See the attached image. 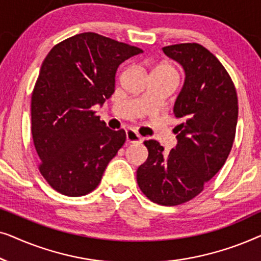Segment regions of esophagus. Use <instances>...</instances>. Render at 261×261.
Returning <instances> with one entry per match:
<instances>
[{
  "mask_svg": "<svg viewBox=\"0 0 261 261\" xmlns=\"http://www.w3.org/2000/svg\"><path fill=\"white\" fill-rule=\"evenodd\" d=\"M126 140L129 144H141L142 138L133 129L126 130Z\"/></svg>",
  "mask_w": 261,
  "mask_h": 261,
  "instance_id": "obj_1",
  "label": "esophagus"
}]
</instances>
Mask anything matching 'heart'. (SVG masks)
<instances>
[{"label":"heart","instance_id":"obj_1","mask_svg":"<svg viewBox=\"0 0 261 261\" xmlns=\"http://www.w3.org/2000/svg\"><path fill=\"white\" fill-rule=\"evenodd\" d=\"M160 69H169V67H166V66H162V67H160Z\"/></svg>","mask_w":261,"mask_h":261}]
</instances>
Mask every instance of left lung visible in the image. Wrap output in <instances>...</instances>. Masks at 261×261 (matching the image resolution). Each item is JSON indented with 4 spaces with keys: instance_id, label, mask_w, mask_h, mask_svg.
I'll return each instance as SVG.
<instances>
[{
    "instance_id": "left-lung-1",
    "label": "left lung",
    "mask_w": 261,
    "mask_h": 261,
    "mask_svg": "<svg viewBox=\"0 0 261 261\" xmlns=\"http://www.w3.org/2000/svg\"><path fill=\"white\" fill-rule=\"evenodd\" d=\"M184 70V83L173 106L180 124L176 147L165 154L155 140L144 144L148 158L137 171L141 191L160 205H178L196 197L224 165L238 123V97L219 59L199 44L163 47Z\"/></svg>"
}]
</instances>
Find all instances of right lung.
Listing matches in <instances>:
<instances>
[{
    "instance_id": "obj_1",
    "label": "right lung",
    "mask_w": 261,
    "mask_h": 261,
    "mask_svg": "<svg viewBox=\"0 0 261 261\" xmlns=\"http://www.w3.org/2000/svg\"><path fill=\"white\" fill-rule=\"evenodd\" d=\"M142 49L96 33L73 35L42 62L32 94V135L48 184L66 196L87 195L126 141L91 108L115 91L117 67Z\"/></svg>"
}]
</instances>
